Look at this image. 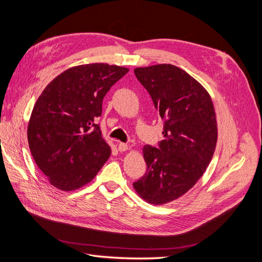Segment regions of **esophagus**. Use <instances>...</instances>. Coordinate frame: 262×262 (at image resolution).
I'll use <instances>...</instances> for the list:
<instances>
[{
  "mask_svg": "<svg viewBox=\"0 0 262 262\" xmlns=\"http://www.w3.org/2000/svg\"><path fill=\"white\" fill-rule=\"evenodd\" d=\"M118 149L120 150V152H124V150L128 149V144L123 143V142H119V143H118Z\"/></svg>",
  "mask_w": 262,
  "mask_h": 262,
  "instance_id": "34e87169",
  "label": "esophagus"
}]
</instances>
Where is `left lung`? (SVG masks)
<instances>
[{"mask_svg": "<svg viewBox=\"0 0 262 262\" xmlns=\"http://www.w3.org/2000/svg\"><path fill=\"white\" fill-rule=\"evenodd\" d=\"M164 121V139L157 147L145 145V175L133 182L152 204L185 194L203 175L215 150L216 118L204 87L184 70L157 64L134 70Z\"/></svg>", "mask_w": 262, "mask_h": 262, "instance_id": "left-lung-1", "label": "left lung"}]
</instances>
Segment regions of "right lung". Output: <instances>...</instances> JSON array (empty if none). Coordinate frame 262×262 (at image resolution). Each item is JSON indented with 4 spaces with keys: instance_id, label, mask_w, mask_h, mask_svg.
Wrapping results in <instances>:
<instances>
[{
    "instance_id": "add662e5",
    "label": "right lung",
    "mask_w": 262,
    "mask_h": 262,
    "mask_svg": "<svg viewBox=\"0 0 262 262\" xmlns=\"http://www.w3.org/2000/svg\"><path fill=\"white\" fill-rule=\"evenodd\" d=\"M128 69L78 66L58 75L37 99L28 123L31 155L50 184L63 191L85 186L112 153L96 119L102 99Z\"/></svg>"
}]
</instances>
